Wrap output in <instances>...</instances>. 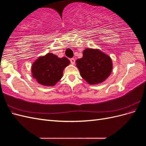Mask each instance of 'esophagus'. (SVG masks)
Segmentation results:
<instances>
[{"label":"esophagus","instance_id":"obj_1","mask_svg":"<svg viewBox=\"0 0 146 146\" xmlns=\"http://www.w3.org/2000/svg\"><path fill=\"white\" fill-rule=\"evenodd\" d=\"M70 63H71L72 64H75V61H76V60H75L74 58H70Z\"/></svg>","mask_w":146,"mask_h":146}]
</instances>
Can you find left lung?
Returning <instances> with one entry per match:
<instances>
[{
  "mask_svg": "<svg viewBox=\"0 0 146 146\" xmlns=\"http://www.w3.org/2000/svg\"><path fill=\"white\" fill-rule=\"evenodd\" d=\"M76 62L81 77L90 85L102 83L110 76L113 69L110 56L95 48H86L82 58Z\"/></svg>",
  "mask_w": 146,
  "mask_h": 146,
  "instance_id": "left-lung-1",
  "label": "left lung"
}]
</instances>
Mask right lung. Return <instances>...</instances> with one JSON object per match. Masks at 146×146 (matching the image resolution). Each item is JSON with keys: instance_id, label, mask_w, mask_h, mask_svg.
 <instances>
[{"instance_id": "obj_1", "label": "right lung", "mask_w": 146, "mask_h": 146, "mask_svg": "<svg viewBox=\"0 0 146 146\" xmlns=\"http://www.w3.org/2000/svg\"><path fill=\"white\" fill-rule=\"evenodd\" d=\"M70 63L66 58H58L52 53L39 56L32 66V77L41 85L55 86L63 77L64 69Z\"/></svg>"}]
</instances>
